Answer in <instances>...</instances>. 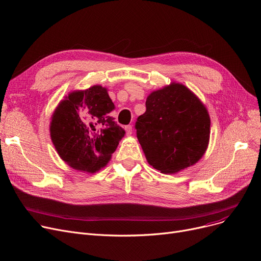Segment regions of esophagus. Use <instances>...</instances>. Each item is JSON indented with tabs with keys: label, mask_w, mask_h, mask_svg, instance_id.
Returning <instances> with one entry per match:
<instances>
[{
	"label": "esophagus",
	"mask_w": 261,
	"mask_h": 261,
	"mask_svg": "<svg viewBox=\"0 0 261 261\" xmlns=\"http://www.w3.org/2000/svg\"><path fill=\"white\" fill-rule=\"evenodd\" d=\"M125 130H126L127 135H131V134H132V126H130V125L126 126V127H125Z\"/></svg>",
	"instance_id": "esophagus-1"
}]
</instances>
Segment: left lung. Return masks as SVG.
Listing matches in <instances>:
<instances>
[{
    "label": "left lung",
    "mask_w": 261,
    "mask_h": 261,
    "mask_svg": "<svg viewBox=\"0 0 261 261\" xmlns=\"http://www.w3.org/2000/svg\"><path fill=\"white\" fill-rule=\"evenodd\" d=\"M135 128L150 165L162 173H176L195 165L206 151L211 117L194 92L171 82L148 95L146 112Z\"/></svg>",
    "instance_id": "8db88e82"
}]
</instances>
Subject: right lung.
Listing matches in <instances>:
<instances>
[{
	"instance_id": "obj_1",
	"label": "right lung",
	"mask_w": 261,
	"mask_h": 261,
	"mask_svg": "<svg viewBox=\"0 0 261 261\" xmlns=\"http://www.w3.org/2000/svg\"><path fill=\"white\" fill-rule=\"evenodd\" d=\"M108 90L95 85L68 93L50 118L49 133L59 156L73 169L94 173L111 160L125 130L110 116Z\"/></svg>"
}]
</instances>
